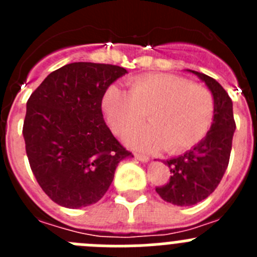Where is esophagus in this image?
Here are the masks:
<instances>
[{"label": "esophagus", "mask_w": 257, "mask_h": 257, "mask_svg": "<svg viewBox=\"0 0 257 257\" xmlns=\"http://www.w3.org/2000/svg\"><path fill=\"white\" fill-rule=\"evenodd\" d=\"M135 158H136V160L142 161V162H148V161H149L148 156H145V154H140V153H136Z\"/></svg>", "instance_id": "1"}]
</instances>
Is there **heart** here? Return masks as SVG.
Wrapping results in <instances>:
<instances>
[{
  "label": "heart",
  "instance_id": "b5f03b06",
  "mask_svg": "<svg viewBox=\"0 0 257 257\" xmlns=\"http://www.w3.org/2000/svg\"><path fill=\"white\" fill-rule=\"evenodd\" d=\"M101 105L110 128L121 136L139 126L148 113L152 123L131 133L127 143L144 151L165 148L170 154L201 143L215 117V100L206 86L167 73L136 77L128 92L110 86Z\"/></svg>",
  "mask_w": 257,
  "mask_h": 257
}]
</instances>
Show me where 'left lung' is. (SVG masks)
Listing matches in <instances>:
<instances>
[{"instance_id":"left-lung-1","label":"left lung","mask_w":257,"mask_h":257,"mask_svg":"<svg viewBox=\"0 0 257 257\" xmlns=\"http://www.w3.org/2000/svg\"><path fill=\"white\" fill-rule=\"evenodd\" d=\"M205 81L215 100V117L205 139L183 156L165 162L170 167V180L156 192L176 206H192L207 198L216 189L228 167L235 130L233 103L216 79L190 70Z\"/></svg>"}]
</instances>
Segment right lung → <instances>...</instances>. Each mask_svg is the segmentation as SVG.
I'll return each mask as SVG.
<instances>
[{"label":"right lung","mask_w":257,"mask_h":257,"mask_svg":"<svg viewBox=\"0 0 257 257\" xmlns=\"http://www.w3.org/2000/svg\"><path fill=\"white\" fill-rule=\"evenodd\" d=\"M124 73L118 65L70 63L50 73L27 101L23 136L32 172L63 207L100 201L118 163L134 157L101 112L106 88Z\"/></svg>","instance_id":"add662e5"}]
</instances>
